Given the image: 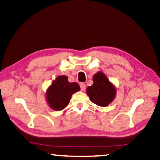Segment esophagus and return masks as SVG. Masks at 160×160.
Listing matches in <instances>:
<instances>
[{
  "instance_id": "esophagus-1",
  "label": "esophagus",
  "mask_w": 160,
  "mask_h": 160,
  "mask_svg": "<svg viewBox=\"0 0 160 160\" xmlns=\"http://www.w3.org/2000/svg\"><path fill=\"white\" fill-rule=\"evenodd\" d=\"M80 86V89H81V90H82V91H84V90H85V88H86L85 84H84V83H81Z\"/></svg>"
}]
</instances>
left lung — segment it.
<instances>
[{
	"label": "left lung",
	"mask_w": 160,
	"mask_h": 160,
	"mask_svg": "<svg viewBox=\"0 0 160 160\" xmlns=\"http://www.w3.org/2000/svg\"><path fill=\"white\" fill-rule=\"evenodd\" d=\"M93 82V85L87 88V94L90 101L98 106H108L116 97L117 89L115 86L101 71L94 75Z\"/></svg>",
	"instance_id": "1"
}]
</instances>
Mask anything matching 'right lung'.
I'll return each mask as SVG.
<instances>
[{
	"instance_id": "1",
	"label": "right lung",
	"mask_w": 160,
	"mask_h": 160,
	"mask_svg": "<svg viewBox=\"0 0 160 160\" xmlns=\"http://www.w3.org/2000/svg\"><path fill=\"white\" fill-rule=\"evenodd\" d=\"M80 90L77 82H69L66 75H59L46 90L45 98L50 108L60 111L68 105L72 95Z\"/></svg>"
}]
</instances>
